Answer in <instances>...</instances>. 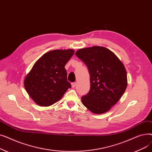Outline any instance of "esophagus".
Here are the masks:
<instances>
[{
  "instance_id": "1",
  "label": "esophagus",
  "mask_w": 152,
  "mask_h": 152,
  "mask_svg": "<svg viewBox=\"0 0 152 152\" xmlns=\"http://www.w3.org/2000/svg\"><path fill=\"white\" fill-rule=\"evenodd\" d=\"M76 85V83H71V86H72V87H73V88H74V87H75Z\"/></svg>"
}]
</instances>
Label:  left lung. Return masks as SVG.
<instances>
[{
    "label": "left lung",
    "instance_id": "obj_1",
    "mask_svg": "<svg viewBox=\"0 0 152 152\" xmlns=\"http://www.w3.org/2000/svg\"><path fill=\"white\" fill-rule=\"evenodd\" d=\"M76 55L88 68L91 88L81 97L83 105L95 114L104 113L123 96L127 85V73L117 56L104 47L79 49Z\"/></svg>",
    "mask_w": 152,
    "mask_h": 152
}]
</instances>
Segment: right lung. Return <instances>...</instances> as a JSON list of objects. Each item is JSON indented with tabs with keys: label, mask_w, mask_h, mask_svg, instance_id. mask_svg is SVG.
Masks as SVG:
<instances>
[{
	"label": "right lung",
	"mask_w": 152,
	"mask_h": 152,
	"mask_svg": "<svg viewBox=\"0 0 152 152\" xmlns=\"http://www.w3.org/2000/svg\"><path fill=\"white\" fill-rule=\"evenodd\" d=\"M74 53L73 49L54 50L44 54L34 63L25 77L24 86L37 105L54 104L71 87L65 66Z\"/></svg>",
	"instance_id": "right-lung-1"
}]
</instances>
